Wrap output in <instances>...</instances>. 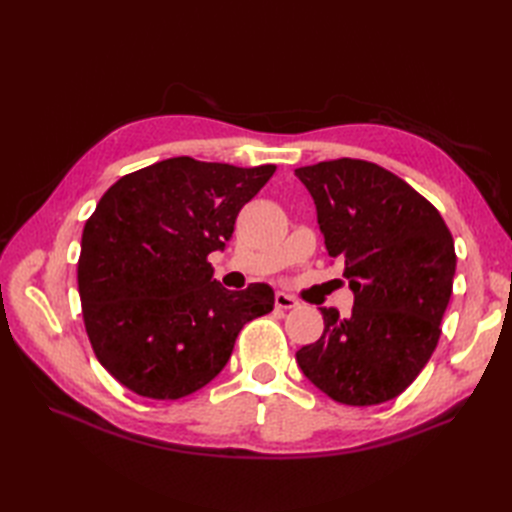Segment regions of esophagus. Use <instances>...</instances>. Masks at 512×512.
Masks as SVG:
<instances>
[{"label": "esophagus", "mask_w": 512, "mask_h": 512, "mask_svg": "<svg viewBox=\"0 0 512 512\" xmlns=\"http://www.w3.org/2000/svg\"><path fill=\"white\" fill-rule=\"evenodd\" d=\"M275 307L277 309H294V307H299V301L290 297L288 292H275Z\"/></svg>", "instance_id": "obj_1"}]
</instances>
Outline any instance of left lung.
<instances>
[{"label":"left lung","mask_w":512,"mask_h":512,"mask_svg":"<svg viewBox=\"0 0 512 512\" xmlns=\"http://www.w3.org/2000/svg\"><path fill=\"white\" fill-rule=\"evenodd\" d=\"M294 175L354 294L346 318L320 307L324 331L297 363L339 404H382L408 389L438 346L457 267L453 237L429 200L378 164L342 158Z\"/></svg>","instance_id":"8db88e82"}]
</instances>
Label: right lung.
Wrapping results in <instances>:
<instances>
[{"label": "right lung", "instance_id": "add662e5", "mask_svg": "<svg viewBox=\"0 0 512 512\" xmlns=\"http://www.w3.org/2000/svg\"><path fill=\"white\" fill-rule=\"evenodd\" d=\"M273 164L170 158L106 190L81 239L79 294L100 365L136 395L181 399L228 363L243 324L269 314V284L226 290L207 262Z\"/></svg>", "mask_w": 512, "mask_h": 512}]
</instances>
